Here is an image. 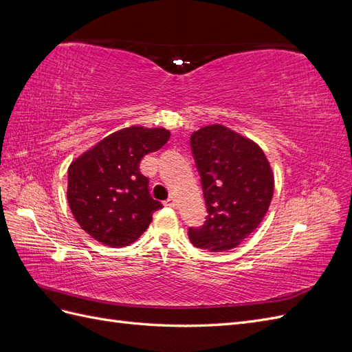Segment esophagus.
I'll return each mask as SVG.
<instances>
[{"label": "esophagus", "instance_id": "esophagus-1", "mask_svg": "<svg viewBox=\"0 0 352 352\" xmlns=\"http://www.w3.org/2000/svg\"><path fill=\"white\" fill-rule=\"evenodd\" d=\"M164 204H166L167 207L175 208V207H177V199H176L175 197H168V198L164 201Z\"/></svg>", "mask_w": 352, "mask_h": 352}]
</instances>
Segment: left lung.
I'll list each match as a JSON object with an SVG mask.
<instances>
[{
    "label": "left lung",
    "instance_id": "8db88e82",
    "mask_svg": "<svg viewBox=\"0 0 352 352\" xmlns=\"http://www.w3.org/2000/svg\"><path fill=\"white\" fill-rule=\"evenodd\" d=\"M201 175L207 220L189 228L197 248L212 252L238 247L269 211L274 175L261 146L225 124H210L190 135Z\"/></svg>",
    "mask_w": 352,
    "mask_h": 352
}]
</instances>
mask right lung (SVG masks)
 Here are the masks:
<instances>
[{
  "label": "right lung",
  "mask_w": 352,
  "mask_h": 352,
  "mask_svg": "<svg viewBox=\"0 0 352 352\" xmlns=\"http://www.w3.org/2000/svg\"><path fill=\"white\" fill-rule=\"evenodd\" d=\"M170 138L164 127L129 126L113 132L69 166L67 201L79 226L107 247L133 243L163 208L148 189L141 160Z\"/></svg>",
  "instance_id": "add662e5"
}]
</instances>
